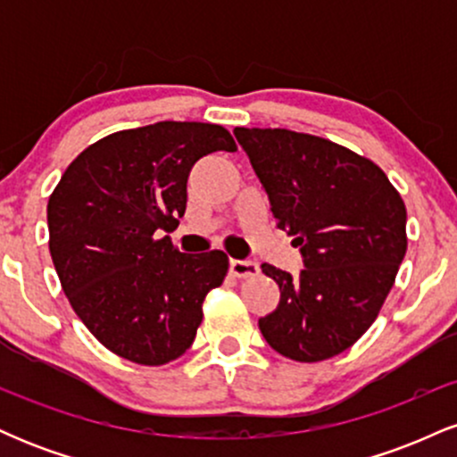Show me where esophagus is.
I'll return each mask as SVG.
<instances>
[{
	"label": "esophagus",
	"mask_w": 457,
	"mask_h": 457,
	"mask_svg": "<svg viewBox=\"0 0 457 457\" xmlns=\"http://www.w3.org/2000/svg\"><path fill=\"white\" fill-rule=\"evenodd\" d=\"M260 266L255 262L249 260H229V272L238 279H246V277H255L258 275Z\"/></svg>",
	"instance_id": "esophagus-1"
}]
</instances>
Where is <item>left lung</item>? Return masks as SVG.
Masks as SVG:
<instances>
[{"label": "left lung", "instance_id": "8db88e82", "mask_svg": "<svg viewBox=\"0 0 457 457\" xmlns=\"http://www.w3.org/2000/svg\"><path fill=\"white\" fill-rule=\"evenodd\" d=\"M270 199L277 228L301 246V275L262 264L279 305L260 318L277 353L318 363L378 318L406 255V206L374 161L287 129H234Z\"/></svg>", "mask_w": 457, "mask_h": 457}]
</instances>
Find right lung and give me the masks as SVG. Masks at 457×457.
I'll list each match as a JSON object with an SVG mask.
<instances>
[{
	"mask_svg": "<svg viewBox=\"0 0 457 457\" xmlns=\"http://www.w3.org/2000/svg\"><path fill=\"white\" fill-rule=\"evenodd\" d=\"M236 152L219 124L156 122L87 145L46 206L62 290L104 348L165 365L191 348L204 298L228 275L223 251L187 255L170 236L187 211L188 171L211 152Z\"/></svg>",
	"mask_w": 457,
	"mask_h": 457,
	"instance_id": "right-lung-1",
	"label": "right lung"
}]
</instances>
